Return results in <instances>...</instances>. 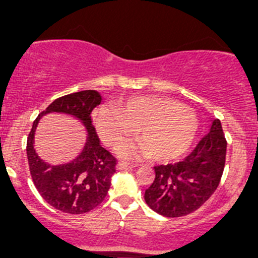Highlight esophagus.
Instances as JSON below:
<instances>
[{"label": "esophagus", "mask_w": 258, "mask_h": 258, "mask_svg": "<svg viewBox=\"0 0 258 258\" xmlns=\"http://www.w3.org/2000/svg\"><path fill=\"white\" fill-rule=\"evenodd\" d=\"M137 165L138 164H134V163L124 162V160H121V162L118 163L116 168H118V169H128V168H134V167H137Z\"/></svg>", "instance_id": "1"}]
</instances>
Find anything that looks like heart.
<instances>
[{
	"label": "heart",
	"instance_id": "1",
	"mask_svg": "<svg viewBox=\"0 0 258 258\" xmlns=\"http://www.w3.org/2000/svg\"><path fill=\"white\" fill-rule=\"evenodd\" d=\"M93 124L101 142L116 147L138 129L142 140L119 148L125 157H150L172 162L190 148L198 129L196 114L179 101L164 96H134L115 109L94 111Z\"/></svg>",
	"mask_w": 258,
	"mask_h": 258
}]
</instances>
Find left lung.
<instances>
[{"instance_id":"left-lung-1","label":"left lung","mask_w":258,"mask_h":258,"mask_svg":"<svg viewBox=\"0 0 258 258\" xmlns=\"http://www.w3.org/2000/svg\"><path fill=\"white\" fill-rule=\"evenodd\" d=\"M227 142L219 119L182 162L154 167L155 178L145 189L147 205L159 215L182 217L197 211L215 193L226 162Z\"/></svg>"}]
</instances>
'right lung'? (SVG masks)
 I'll return each instance as SVG.
<instances>
[{"label": "right lung", "instance_id": "right-lung-1", "mask_svg": "<svg viewBox=\"0 0 258 258\" xmlns=\"http://www.w3.org/2000/svg\"><path fill=\"white\" fill-rule=\"evenodd\" d=\"M100 103L101 96L95 90L61 96L39 114L27 138V159L35 187L48 205L61 212L70 215L89 212L103 202L110 188L116 159L101 147L91 123V111ZM50 112L74 116L88 132L87 143L78 157L62 165L53 166L42 161L33 147L37 124L43 115Z\"/></svg>", "mask_w": 258, "mask_h": 258}]
</instances>
